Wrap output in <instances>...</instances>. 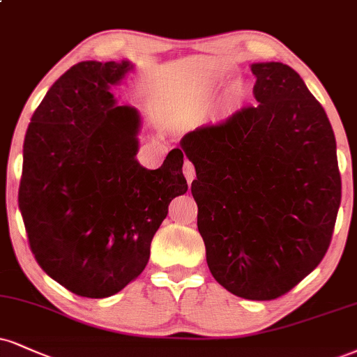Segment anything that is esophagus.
<instances>
[{
    "label": "esophagus",
    "instance_id": "esophagus-1",
    "mask_svg": "<svg viewBox=\"0 0 357 357\" xmlns=\"http://www.w3.org/2000/svg\"><path fill=\"white\" fill-rule=\"evenodd\" d=\"M183 173L186 176V181L188 184L192 183V179L196 178V171H195V165L191 161L184 160V166H183Z\"/></svg>",
    "mask_w": 357,
    "mask_h": 357
}]
</instances>
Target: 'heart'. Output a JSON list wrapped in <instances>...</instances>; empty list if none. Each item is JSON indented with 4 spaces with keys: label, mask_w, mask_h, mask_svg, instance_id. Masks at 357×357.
Here are the masks:
<instances>
[{
    "label": "heart",
    "mask_w": 357,
    "mask_h": 357,
    "mask_svg": "<svg viewBox=\"0 0 357 357\" xmlns=\"http://www.w3.org/2000/svg\"><path fill=\"white\" fill-rule=\"evenodd\" d=\"M203 96V93L201 91H196L195 94H192V100H199V98ZM231 96L233 98H236V100H238V98H241L243 96V89H241V86H234V88H231Z\"/></svg>",
    "instance_id": "heart-1"
}]
</instances>
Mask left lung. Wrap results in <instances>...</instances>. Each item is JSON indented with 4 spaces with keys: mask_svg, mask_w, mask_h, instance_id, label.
<instances>
[{
    "mask_svg": "<svg viewBox=\"0 0 357 357\" xmlns=\"http://www.w3.org/2000/svg\"><path fill=\"white\" fill-rule=\"evenodd\" d=\"M257 101L184 135L191 192L213 278L229 293L271 301L328 251L341 204L336 137L301 76L252 63Z\"/></svg>",
    "mask_w": 357,
    "mask_h": 357,
    "instance_id": "left-lung-1",
    "label": "left lung"
}]
</instances>
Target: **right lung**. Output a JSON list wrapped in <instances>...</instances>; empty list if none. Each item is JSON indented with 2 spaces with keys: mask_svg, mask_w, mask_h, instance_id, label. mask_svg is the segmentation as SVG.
Instances as JSON below:
<instances>
[{
  "mask_svg": "<svg viewBox=\"0 0 357 357\" xmlns=\"http://www.w3.org/2000/svg\"><path fill=\"white\" fill-rule=\"evenodd\" d=\"M132 70L128 59L75 64L24 136L18 203L29 248L83 298H109L144 271L169 203L188 191L179 148L158 169L136 160L139 111L111 93Z\"/></svg>",
  "mask_w": 357,
  "mask_h": 357,
  "instance_id": "add662e5",
  "label": "right lung"
}]
</instances>
